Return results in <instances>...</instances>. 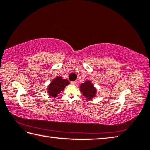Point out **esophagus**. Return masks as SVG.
Returning a JSON list of instances; mask_svg holds the SVG:
<instances>
[{
    "instance_id": "34e87169",
    "label": "esophagus",
    "mask_w": 150,
    "mask_h": 150,
    "mask_svg": "<svg viewBox=\"0 0 150 150\" xmlns=\"http://www.w3.org/2000/svg\"><path fill=\"white\" fill-rule=\"evenodd\" d=\"M76 83H77V82H76V81H72V82H71V84H73V85L76 84Z\"/></svg>"
}]
</instances>
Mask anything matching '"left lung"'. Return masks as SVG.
Segmentation results:
<instances>
[{
	"instance_id": "obj_1",
	"label": "left lung",
	"mask_w": 150,
	"mask_h": 150,
	"mask_svg": "<svg viewBox=\"0 0 150 150\" xmlns=\"http://www.w3.org/2000/svg\"><path fill=\"white\" fill-rule=\"evenodd\" d=\"M80 90L83 92L84 96L88 99H92L96 96V90L89 81H87L85 83L81 84Z\"/></svg>"
}]
</instances>
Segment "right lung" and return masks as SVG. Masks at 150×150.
Returning a JSON list of instances; mask_svg holds the SVG:
<instances>
[{
    "instance_id": "add662e5",
    "label": "right lung",
    "mask_w": 150,
    "mask_h": 150,
    "mask_svg": "<svg viewBox=\"0 0 150 150\" xmlns=\"http://www.w3.org/2000/svg\"><path fill=\"white\" fill-rule=\"evenodd\" d=\"M69 84V82L67 79H63L60 77H56L48 86V93L50 96L56 98L61 91L64 90L67 85Z\"/></svg>"
}]
</instances>
